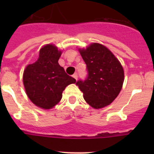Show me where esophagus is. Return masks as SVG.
<instances>
[{"label": "esophagus", "instance_id": "esophagus-1", "mask_svg": "<svg viewBox=\"0 0 154 154\" xmlns=\"http://www.w3.org/2000/svg\"><path fill=\"white\" fill-rule=\"evenodd\" d=\"M72 76H73V78H74L75 80L78 79V74H77V73H75V74H73Z\"/></svg>", "mask_w": 154, "mask_h": 154}]
</instances>
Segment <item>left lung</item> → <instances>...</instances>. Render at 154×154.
<instances>
[{"label": "left lung", "mask_w": 154, "mask_h": 154, "mask_svg": "<svg viewBox=\"0 0 154 154\" xmlns=\"http://www.w3.org/2000/svg\"><path fill=\"white\" fill-rule=\"evenodd\" d=\"M86 65L87 76L76 82L83 97L91 106H106L117 97L124 81L123 69L115 55L98 43L86 49H79Z\"/></svg>", "instance_id": "obj_1"}]
</instances>
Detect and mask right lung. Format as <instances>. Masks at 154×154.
<instances>
[{
	"instance_id": "right-lung-1",
	"label": "right lung",
	"mask_w": 154,
	"mask_h": 154,
	"mask_svg": "<svg viewBox=\"0 0 154 154\" xmlns=\"http://www.w3.org/2000/svg\"><path fill=\"white\" fill-rule=\"evenodd\" d=\"M60 51L55 45H47L39 51L38 60L28 65L23 75L25 91L31 101L42 109L52 108L59 103L65 87L75 83L58 64Z\"/></svg>"
}]
</instances>
